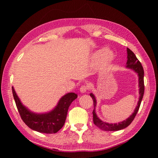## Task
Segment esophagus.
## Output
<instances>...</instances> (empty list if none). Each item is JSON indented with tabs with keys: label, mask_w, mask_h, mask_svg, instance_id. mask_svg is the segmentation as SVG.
Wrapping results in <instances>:
<instances>
[{
	"label": "esophagus",
	"mask_w": 158,
	"mask_h": 158,
	"mask_svg": "<svg viewBox=\"0 0 158 158\" xmlns=\"http://www.w3.org/2000/svg\"><path fill=\"white\" fill-rule=\"evenodd\" d=\"M88 89H89V86H88V85L84 84L81 85V88H80V91H81V93H85L86 92V90Z\"/></svg>",
	"instance_id": "obj_1"
}]
</instances>
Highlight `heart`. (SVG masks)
<instances>
[{
	"label": "heart",
	"mask_w": 158,
	"mask_h": 158,
	"mask_svg": "<svg viewBox=\"0 0 158 158\" xmlns=\"http://www.w3.org/2000/svg\"><path fill=\"white\" fill-rule=\"evenodd\" d=\"M114 55L110 51L102 49L96 52L94 54V59L96 60H102L105 63H109L113 60Z\"/></svg>",
	"instance_id": "obj_1"
}]
</instances>
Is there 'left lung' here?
I'll return each mask as SVG.
<instances>
[{"label": "left lung", "mask_w": 158, "mask_h": 158, "mask_svg": "<svg viewBox=\"0 0 158 158\" xmlns=\"http://www.w3.org/2000/svg\"><path fill=\"white\" fill-rule=\"evenodd\" d=\"M127 68H130L135 70L136 73L138 74L139 76V100L138 102L137 106L136 107L134 113L131 115V116L128 118L125 121L116 124H109L107 123L102 121L98 118L97 115L95 114V108L96 106V100L95 96L93 94L90 93V95L92 98L93 101V105H94V109L93 111V123L94 124L98 126L99 128H100L101 130H105V131H117L120 130L124 128L127 127L128 125H130L131 123L133 121V120L135 119V118L137 115V112L139 109V106L141 105V100H142L143 93H144V81H143V75H144V71L143 69V67L141 65L140 61L137 59V58L136 57L135 53H134L130 49L127 48Z\"/></svg>", "instance_id": "8db88e82"}]
</instances>
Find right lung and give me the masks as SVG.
Segmentation results:
<instances>
[{
  "label": "right lung",
  "instance_id": "right-lung-1",
  "mask_svg": "<svg viewBox=\"0 0 158 158\" xmlns=\"http://www.w3.org/2000/svg\"><path fill=\"white\" fill-rule=\"evenodd\" d=\"M12 94L19 113L25 124L32 130L47 134L56 133L62 128L65 124L69 106L77 98L74 93H69L61 98L56 107L49 113L36 114L28 110L21 104L13 87Z\"/></svg>",
  "mask_w": 158,
  "mask_h": 158
}]
</instances>
